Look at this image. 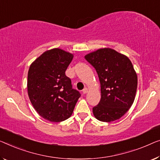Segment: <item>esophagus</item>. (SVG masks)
<instances>
[{
  "label": "esophagus",
  "instance_id": "obj_1",
  "mask_svg": "<svg viewBox=\"0 0 160 160\" xmlns=\"http://www.w3.org/2000/svg\"><path fill=\"white\" fill-rule=\"evenodd\" d=\"M88 92V89L87 88H85L84 89H83V90H82V92H83V94H85V93H87V92Z\"/></svg>",
  "mask_w": 160,
  "mask_h": 160
}]
</instances>
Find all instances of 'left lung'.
<instances>
[{
  "mask_svg": "<svg viewBox=\"0 0 160 160\" xmlns=\"http://www.w3.org/2000/svg\"><path fill=\"white\" fill-rule=\"evenodd\" d=\"M101 83V98L92 108L98 120L111 122L124 115L134 101L137 75L130 59L111 48H102L86 54Z\"/></svg>",
  "mask_w": 160,
  "mask_h": 160,
  "instance_id": "obj_1",
  "label": "left lung"
}]
</instances>
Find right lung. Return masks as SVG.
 I'll list each match as a JSON object with an SVG mask.
<instances>
[{"instance_id":"1","label":"right lung","mask_w":160,"mask_h":160,"mask_svg":"<svg viewBox=\"0 0 160 160\" xmlns=\"http://www.w3.org/2000/svg\"><path fill=\"white\" fill-rule=\"evenodd\" d=\"M73 57L59 48L47 50L28 70L27 90L31 103L42 118L51 122L70 118L80 97L65 75Z\"/></svg>"}]
</instances>
